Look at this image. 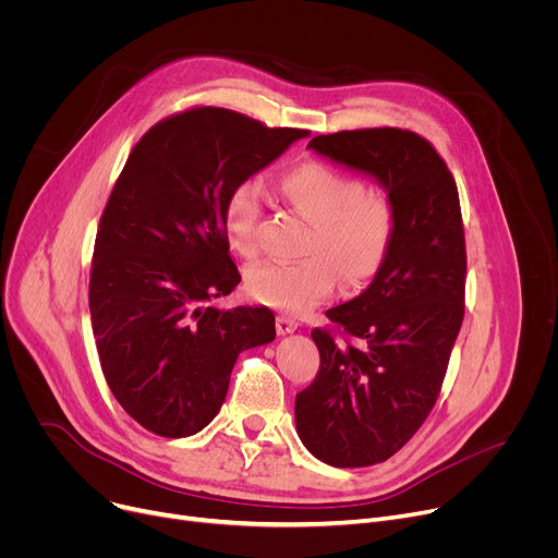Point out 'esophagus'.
<instances>
[{
	"instance_id": "esophagus-1",
	"label": "esophagus",
	"mask_w": 558,
	"mask_h": 558,
	"mask_svg": "<svg viewBox=\"0 0 558 558\" xmlns=\"http://www.w3.org/2000/svg\"><path fill=\"white\" fill-rule=\"evenodd\" d=\"M276 330H278V335L294 332V330H299V320H294V318L287 316V314H280V316L276 318Z\"/></svg>"
}]
</instances>
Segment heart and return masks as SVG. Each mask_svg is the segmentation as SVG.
I'll return each mask as SVG.
<instances>
[{
  "label": "heart",
  "mask_w": 558,
  "mask_h": 558,
  "mask_svg": "<svg viewBox=\"0 0 558 558\" xmlns=\"http://www.w3.org/2000/svg\"><path fill=\"white\" fill-rule=\"evenodd\" d=\"M280 192L312 223L307 255L251 267L246 289L257 303L305 314L332 294L339 276L348 287H362L385 269L398 234V210L387 194L368 192L357 175L320 160L287 169ZM259 217V185L240 181L223 203L226 238L240 255L257 253Z\"/></svg>",
  "instance_id": "heart-1"
}]
</instances>
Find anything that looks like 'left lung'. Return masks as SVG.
I'll list each match as a JSON object with an SVG mask.
<instances>
[{"instance_id":"8db88e82","label":"left lung","mask_w":558,"mask_h":558,"mask_svg":"<svg viewBox=\"0 0 558 558\" xmlns=\"http://www.w3.org/2000/svg\"><path fill=\"white\" fill-rule=\"evenodd\" d=\"M307 149L385 187L398 210L393 251L362 294L312 330L320 366L296 396L303 446L335 468L387 461L441 391L463 320L465 242L459 192L434 146L402 129L316 135Z\"/></svg>"}]
</instances>
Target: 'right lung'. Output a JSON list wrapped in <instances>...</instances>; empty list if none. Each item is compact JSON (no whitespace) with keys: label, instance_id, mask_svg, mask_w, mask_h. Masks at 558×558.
I'll list each match as a JSON object with an SVG mask.
<instances>
[{"label":"right lung","instance_id":"1","mask_svg":"<svg viewBox=\"0 0 558 558\" xmlns=\"http://www.w3.org/2000/svg\"><path fill=\"white\" fill-rule=\"evenodd\" d=\"M305 135L203 106L158 122L131 151L97 230L90 316L106 383L144 429L201 432L242 350L276 339L271 310L210 305L242 280L223 203Z\"/></svg>","mask_w":558,"mask_h":558}]
</instances>
